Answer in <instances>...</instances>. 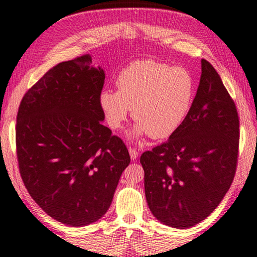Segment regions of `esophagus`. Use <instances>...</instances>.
I'll return each instance as SVG.
<instances>
[{"label":"esophagus","mask_w":257,"mask_h":257,"mask_svg":"<svg viewBox=\"0 0 257 257\" xmlns=\"http://www.w3.org/2000/svg\"><path fill=\"white\" fill-rule=\"evenodd\" d=\"M129 154H130V158H132V160H136L137 157H138V152L136 149H133V148H129Z\"/></svg>","instance_id":"obj_1"}]
</instances>
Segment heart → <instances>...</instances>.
<instances>
[{"label": "heart", "instance_id": "1", "mask_svg": "<svg viewBox=\"0 0 257 257\" xmlns=\"http://www.w3.org/2000/svg\"><path fill=\"white\" fill-rule=\"evenodd\" d=\"M117 91L103 90L98 104L112 130H119L132 113L136 121L130 138H168L184 123L193 105L195 81L184 67L138 60L116 76Z\"/></svg>", "mask_w": 257, "mask_h": 257}]
</instances>
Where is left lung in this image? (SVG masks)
I'll use <instances>...</instances> for the list:
<instances>
[{
    "instance_id": "left-lung-1",
    "label": "left lung",
    "mask_w": 257,
    "mask_h": 257,
    "mask_svg": "<svg viewBox=\"0 0 257 257\" xmlns=\"http://www.w3.org/2000/svg\"><path fill=\"white\" fill-rule=\"evenodd\" d=\"M239 117L215 68L201 59L200 82L184 123L141 157L145 197L165 225L187 229L213 213L235 174Z\"/></svg>"
}]
</instances>
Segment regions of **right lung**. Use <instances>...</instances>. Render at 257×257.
<instances>
[{
    "label": "right lung",
    "mask_w": 257,
    "mask_h": 257,
    "mask_svg": "<svg viewBox=\"0 0 257 257\" xmlns=\"http://www.w3.org/2000/svg\"><path fill=\"white\" fill-rule=\"evenodd\" d=\"M91 63L84 55L48 71L23 97L16 127L28 193L49 216L71 226L104 216L130 162L121 138L101 123L105 72Z\"/></svg>",
    "instance_id": "obj_1"
}]
</instances>
